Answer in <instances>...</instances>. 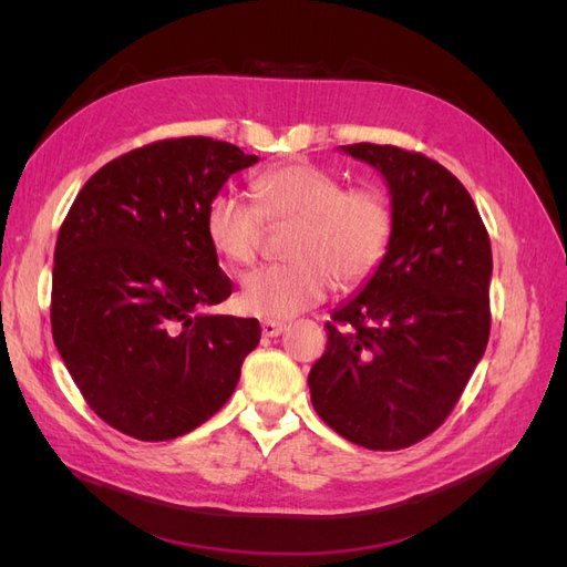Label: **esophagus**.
<instances>
[{"label": "esophagus", "mask_w": 567, "mask_h": 567, "mask_svg": "<svg viewBox=\"0 0 567 567\" xmlns=\"http://www.w3.org/2000/svg\"><path fill=\"white\" fill-rule=\"evenodd\" d=\"M284 329H286V323H284V321H277V319H262V333H265L267 338L279 336Z\"/></svg>", "instance_id": "esophagus-1"}]
</instances>
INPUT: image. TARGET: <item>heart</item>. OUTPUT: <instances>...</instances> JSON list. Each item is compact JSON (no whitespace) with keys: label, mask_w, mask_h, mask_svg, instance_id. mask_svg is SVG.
I'll list each match as a JSON object with an SVG mask.
<instances>
[{"label":"heart","mask_w":567,"mask_h":567,"mask_svg":"<svg viewBox=\"0 0 567 567\" xmlns=\"http://www.w3.org/2000/svg\"><path fill=\"white\" fill-rule=\"evenodd\" d=\"M255 203L221 192L208 203L205 231L229 265L260 255L267 225L288 227V262L250 271L241 305L265 319H288L321 302L336 284L354 288L371 279L392 244L394 217L379 186H346L315 163H284L252 182Z\"/></svg>","instance_id":"obj_1"}]
</instances>
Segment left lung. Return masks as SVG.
Listing matches in <instances>:
<instances>
[{
	"mask_svg": "<svg viewBox=\"0 0 567 567\" xmlns=\"http://www.w3.org/2000/svg\"><path fill=\"white\" fill-rule=\"evenodd\" d=\"M381 169L394 231L362 293L326 321L310 371L317 414L375 452L425 440L456 406L489 340L492 246L447 167L390 144L342 146Z\"/></svg>",
	"mask_w": 567,
	"mask_h": 567,
	"instance_id": "obj_1",
	"label": "left lung"
}]
</instances>
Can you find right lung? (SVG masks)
I'll use <instances>...</instances> for the list:
<instances>
[{"label":"right lung","instance_id":"right-lung-1","mask_svg":"<svg viewBox=\"0 0 567 567\" xmlns=\"http://www.w3.org/2000/svg\"><path fill=\"white\" fill-rule=\"evenodd\" d=\"M257 156L210 136L123 153L80 188L59 229L51 336L84 402L144 442L225 406L260 321L203 315L231 296L205 231L208 203Z\"/></svg>","mask_w":567,"mask_h":567}]
</instances>
